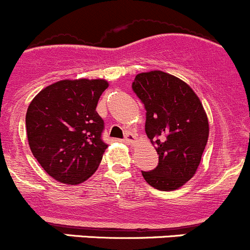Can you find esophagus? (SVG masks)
Wrapping results in <instances>:
<instances>
[{
  "label": "esophagus",
  "instance_id": "obj_1",
  "mask_svg": "<svg viewBox=\"0 0 250 250\" xmlns=\"http://www.w3.org/2000/svg\"><path fill=\"white\" fill-rule=\"evenodd\" d=\"M125 141L127 143H130V145H133V143L136 142V136L133 135V133H131V132H127L125 135Z\"/></svg>",
  "mask_w": 250,
  "mask_h": 250
}]
</instances>
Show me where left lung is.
Returning <instances> with one entry per match:
<instances>
[{"instance_id":"left-lung-1","label":"left lung","mask_w":250,"mask_h":250,"mask_svg":"<svg viewBox=\"0 0 250 250\" xmlns=\"http://www.w3.org/2000/svg\"><path fill=\"white\" fill-rule=\"evenodd\" d=\"M133 92L146 108V133L159 154L154 170L142 171L149 186L174 191L196 174L209 137L207 113L185 81L162 70L136 75Z\"/></svg>"}]
</instances>
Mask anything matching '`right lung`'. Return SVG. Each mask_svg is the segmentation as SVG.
<instances>
[{
	"label": "right lung",
	"mask_w": 250,
	"mask_h": 250,
	"mask_svg": "<svg viewBox=\"0 0 250 250\" xmlns=\"http://www.w3.org/2000/svg\"><path fill=\"white\" fill-rule=\"evenodd\" d=\"M104 79L61 80L41 90L26 112L29 147L42 169L57 181L78 185L95 174L108 147L102 141L98 100Z\"/></svg>",
	"instance_id": "add662e5"
}]
</instances>
